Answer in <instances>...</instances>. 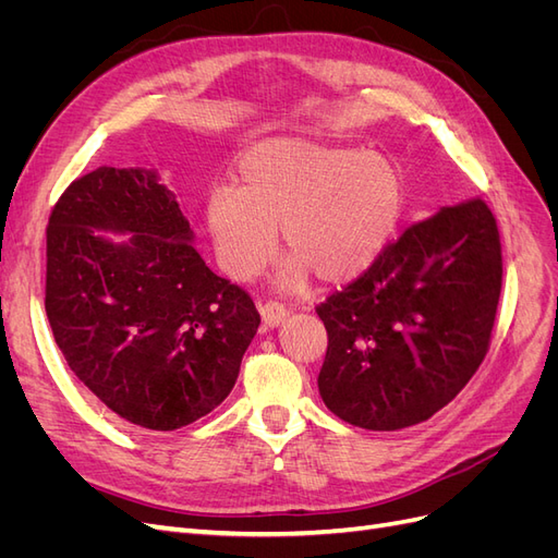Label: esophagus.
<instances>
[{"mask_svg":"<svg viewBox=\"0 0 558 558\" xmlns=\"http://www.w3.org/2000/svg\"><path fill=\"white\" fill-rule=\"evenodd\" d=\"M260 314L267 328H277L281 320L289 316V310H286V305L279 300H267L265 305H260Z\"/></svg>","mask_w":558,"mask_h":558,"instance_id":"34e87169","label":"esophagus"}]
</instances>
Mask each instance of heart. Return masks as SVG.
Returning a JSON list of instances; mask_svg holds the SVG:
<instances>
[{
    "label": "heart",
    "instance_id": "obj_1",
    "mask_svg": "<svg viewBox=\"0 0 558 558\" xmlns=\"http://www.w3.org/2000/svg\"><path fill=\"white\" fill-rule=\"evenodd\" d=\"M404 177L381 154L275 137L242 156L232 189L211 193L207 228L223 269L253 279L277 253V226L291 256L279 281L295 289L310 272L326 283L363 275L404 216Z\"/></svg>",
    "mask_w": 558,
    "mask_h": 558
}]
</instances>
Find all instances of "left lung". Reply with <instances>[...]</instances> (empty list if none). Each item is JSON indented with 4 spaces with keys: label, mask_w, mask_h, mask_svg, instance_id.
Returning <instances> with one entry per match:
<instances>
[{
    "label": "left lung",
    "mask_w": 558,
    "mask_h": 558,
    "mask_svg": "<svg viewBox=\"0 0 558 558\" xmlns=\"http://www.w3.org/2000/svg\"><path fill=\"white\" fill-rule=\"evenodd\" d=\"M500 286V234L484 199L410 226L316 307L328 330L318 373L326 408L367 430L430 418L482 365Z\"/></svg>",
    "instance_id": "8db88e82"
}]
</instances>
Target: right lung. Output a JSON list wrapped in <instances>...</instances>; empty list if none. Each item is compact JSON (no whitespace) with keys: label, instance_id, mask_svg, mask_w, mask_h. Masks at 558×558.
I'll use <instances>...</instances> for the list:
<instances>
[{"label":"right lung","instance_id":"right-lung-1","mask_svg":"<svg viewBox=\"0 0 558 558\" xmlns=\"http://www.w3.org/2000/svg\"><path fill=\"white\" fill-rule=\"evenodd\" d=\"M191 240L174 195L140 167L72 181L46 228V316L66 365L150 430L216 410L260 326L251 295L214 275Z\"/></svg>","mask_w":558,"mask_h":558}]
</instances>
